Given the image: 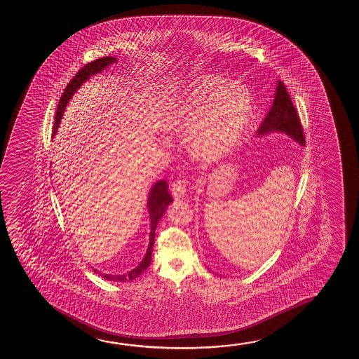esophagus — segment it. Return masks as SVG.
<instances>
[{"label":"esophagus","instance_id":"obj_1","mask_svg":"<svg viewBox=\"0 0 359 359\" xmlns=\"http://www.w3.org/2000/svg\"><path fill=\"white\" fill-rule=\"evenodd\" d=\"M172 194L174 198H180L187 194V182L185 179L179 177L172 184Z\"/></svg>","mask_w":359,"mask_h":359}]
</instances>
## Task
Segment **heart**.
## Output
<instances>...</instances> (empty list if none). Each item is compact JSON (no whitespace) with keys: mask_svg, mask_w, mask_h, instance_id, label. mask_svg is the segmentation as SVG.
Returning <instances> with one entry per match:
<instances>
[{"mask_svg":"<svg viewBox=\"0 0 359 359\" xmlns=\"http://www.w3.org/2000/svg\"><path fill=\"white\" fill-rule=\"evenodd\" d=\"M254 102L241 84L219 76L196 79L170 109L169 123L192 135L197 157L213 162L231 152L244 137Z\"/></svg>","mask_w":359,"mask_h":359,"instance_id":"b5f03b06","label":"heart"}]
</instances>
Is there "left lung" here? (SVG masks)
<instances>
[{"label":"left lung","mask_w":359,"mask_h":359,"mask_svg":"<svg viewBox=\"0 0 359 359\" xmlns=\"http://www.w3.org/2000/svg\"><path fill=\"white\" fill-rule=\"evenodd\" d=\"M275 131L287 133L302 146L305 144L304 133L299 116L282 81H278L277 83L273 104L261 123L257 135L261 136Z\"/></svg>","instance_id":"obj_1"}]
</instances>
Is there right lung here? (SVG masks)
<instances>
[{"mask_svg": "<svg viewBox=\"0 0 359 359\" xmlns=\"http://www.w3.org/2000/svg\"><path fill=\"white\" fill-rule=\"evenodd\" d=\"M116 59L111 57V56H107V57H100V59L94 60L89 64L84 65L82 69H79V72L76 74L74 79L69 81L67 87L65 89L62 97L60 99L59 105H57V110H56V115H55L54 128H53V136L55 133H57V128H59L60 121L64 115L65 109L66 105L69 104V100L71 97L74 95V92L84 83L87 79L93 76V74H98L102 69H105L109 65L115 64ZM170 202H172L170 194L168 192V184L165 180H159L153 185L151 191H149V196H148V212H149V222H151V234H149V245H148L147 252L143 257V260L140 262V265L130 271L128 273L120 276L113 275H102L103 278L108 280H118V282H126V280H133L142 273L143 271L147 270L148 266L151 265L152 261V250L153 245H154V236H156V228H157L158 222L162 218L164 212L167 211V207ZM97 272V270H94Z\"/></svg>", "mask_w": 359, "mask_h": 359, "instance_id": "add662e5", "label": "right lung"}]
</instances>
